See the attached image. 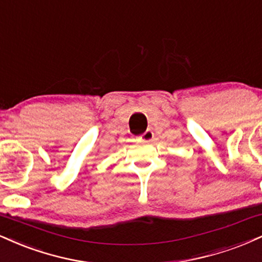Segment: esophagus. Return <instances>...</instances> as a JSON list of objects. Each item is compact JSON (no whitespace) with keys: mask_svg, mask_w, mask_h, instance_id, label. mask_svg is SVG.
I'll return each instance as SVG.
<instances>
[{"mask_svg":"<svg viewBox=\"0 0 262 262\" xmlns=\"http://www.w3.org/2000/svg\"><path fill=\"white\" fill-rule=\"evenodd\" d=\"M139 139L143 140V141H151V140L154 139V132L150 130V129H147V130L145 132V133H143V134L140 135Z\"/></svg>","mask_w":262,"mask_h":262,"instance_id":"34e87169","label":"esophagus"}]
</instances>
